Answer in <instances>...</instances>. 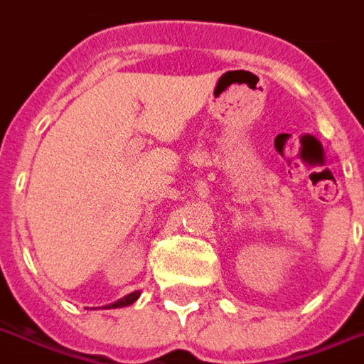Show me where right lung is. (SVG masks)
<instances>
[{
    "label": "right lung",
    "instance_id": "right-lung-1",
    "mask_svg": "<svg viewBox=\"0 0 364 364\" xmlns=\"http://www.w3.org/2000/svg\"><path fill=\"white\" fill-rule=\"evenodd\" d=\"M140 296V292H132L128 296H124V299H119L118 302H114V304H108V309H119V306H128L132 302H136V299Z\"/></svg>",
    "mask_w": 364,
    "mask_h": 364
}]
</instances>
